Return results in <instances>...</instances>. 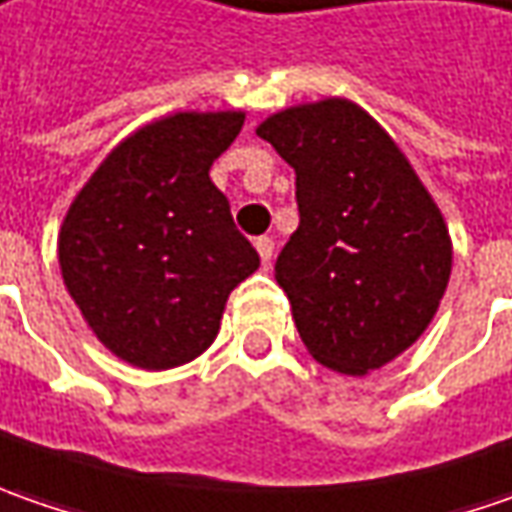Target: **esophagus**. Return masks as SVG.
<instances>
[{
  "label": "esophagus",
  "mask_w": 512,
  "mask_h": 512,
  "mask_svg": "<svg viewBox=\"0 0 512 512\" xmlns=\"http://www.w3.org/2000/svg\"><path fill=\"white\" fill-rule=\"evenodd\" d=\"M256 250H259V259L267 265V262L273 259V239H270V236H259V239H256Z\"/></svg>",
  "instance_id": "1"
}]
</instances>
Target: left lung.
<instances>
[{"label": "left lung", "instance_id": "left-lung-1", "mask_svg": "<svg viewBox=\"0 0 512 512\" xmlns=\"http://www.w3.org/2000/svg\"><path fill=\"white\" fill-rule=\"evenodd\" d=\"M256 133L296 170L299 227L276 282L316 362L364 376L422 336L453 245L427 187L387 130L347 99L267 116Z\"/></svg>", "mask_w": 512, "mask_h": 512}]
</instances>
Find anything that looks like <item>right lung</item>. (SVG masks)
<instances>
[{
  "instance_id": "1",
  "label": "right lung",
  "mask_w": 512,
  "mask_h": 512,
  "mask_svg": "<svg viewBox=\"0 0 512 512\" xmlns=\"http://www.w3.org/2000/svg\"><path fill=\"white\" fill-rule=\"evenodd\" d=\"M242 110L173 113L110 150L59 233L65 287L122 362L168 370L205 353L230 290L259 267L210 165Z\"/></svg>"
}]
</instances>
